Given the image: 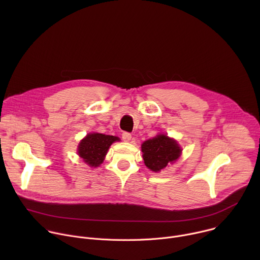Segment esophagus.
I'll list each match as a JSON object with an SVG mask.
<instances>
[{
  "label": "esophagus",
  "mask_w": 260,
  "mask_h": 260,
  "mask_svg": "<svg viewBox=\"0 0 260 260\" xmlns=\"http://www.w3.org/2000/svg\"><path fill=\"white\" fill-rule=\"evenodd\" d=\"M131 139H132V135L129 133H126V132L122 133V140L124 142H129Z\"/></svg>",
  "instance_id": "esophagus-1"
}]
</instances>
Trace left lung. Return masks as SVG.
I'll list each match as a JSON object with an SVG mask.
<instances>
[{"instance_id":"8db88e82","label":"left lung","mask_w":260,"mask_h":260,"mask_svg":"<svg viewBox=\"0 0 260 260\" xmlns=\"http://www.w3.org/2000/svg\"><path fill=\"white\" fill-rule=\"evenodd\" d=\"M141 149L145 166L155 173L166 169L168 165L175 162L182 152L177 141L164 134L145 141L141 146Z\"/></svg>"}]
</instances>
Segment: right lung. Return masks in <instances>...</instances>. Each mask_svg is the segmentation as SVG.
I'll return each mask as SVG.
<instances>
[{
	"label": "right lung",
	"instance_id": "add662e5",
	"mask_svg": "<svg viewBox=\"0 0 260 260\" xmlns=\"http://www.w3.org/2000/svg\"><path fill=\"white\" fill-rule=\"evenodd\" d=\"M120 139L99 133H90L78 145V155L91 168L99 167L105 159L109 147Z\"/></svg>",
	"mask_w": 260,
	"mask_h": 260
}]
</instances>
